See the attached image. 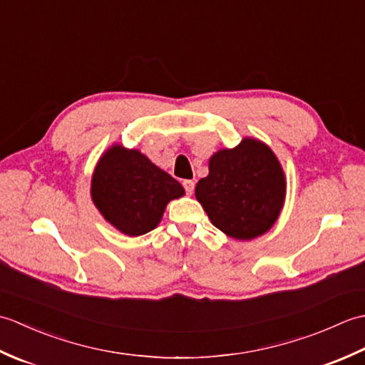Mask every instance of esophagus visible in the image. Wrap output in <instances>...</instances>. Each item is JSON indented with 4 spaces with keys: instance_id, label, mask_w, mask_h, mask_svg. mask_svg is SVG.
<instances>
[{
    "instance_id": "obj_1",
    "label": "esophagus",
    "mask_w": 365,
    "mask_h": 365,
    "mask_svg": "<svg viewBox=\"0 0 365 365\" xmlns=\"http://www.w3.org/2000/svg\"><path fill=\"white\" fill-rule=\"evenodd\" d=\"M183 187H185V191H187V195L191 196L192 191H195V182H192V180H183Z\"/></svg>"
}]
</instances>
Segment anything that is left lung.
Here are the masks:
<instances>
[{
    "instance_id": "8db88e82",
    "label": "left lung",
    "mask_w": 365,
    "mask_h": 365,
    "mask_svg": "<svg viewBox=\"0 0 365 365\" xmlns=\"http://www.w3.org/2000/svg\"><path fill=\"white\" fill-rule=\"evenodd\" d=\"M287 182L274 152L255 138L208 160V175L196 185V199L215 227L250 242L274 226L285 202Z\"/></svg>"
}]
</instances>
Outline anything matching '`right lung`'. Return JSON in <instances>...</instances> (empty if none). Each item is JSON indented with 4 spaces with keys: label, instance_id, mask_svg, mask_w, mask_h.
<instances>
[{
    "label": "right lung",
    "instance_id": "add662e5",
    "mask_svg": "<svg viewBox=\"0 0 365 365\" xmlns=\"http://www.w3.org/2000/svg\"><path fill=\"white\" fill-rule=\"evenodd\" d=\"M185 190L138 149L113 144L98 158L91 197L105 221L122 234L139 237L158 226L166 205Z\"/></svg>",
    "mask_w": 365,
    "mask_h": 365
}]
</instances>
